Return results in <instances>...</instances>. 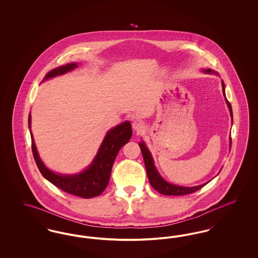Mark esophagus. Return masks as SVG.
<instances>
[{
	"label": "esophagus",
	"instance_id": "esophagus-1",
	"mask_svg": "<svg viewBox=\"0 0 258 258\" xmlns=\"http://www.w3.org/2000/svg\"><path fill=\"white\" fill-rule=\"evenodd\" d=\"M144 127V123L141 120H135L133 122V128L136 132H141Z\"/></svg>",
	"mask_w": 258,
	"mask_h": 258
}]
</instances>
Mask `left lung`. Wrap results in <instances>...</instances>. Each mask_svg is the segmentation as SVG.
<instances>
[{"label": "left lung", "mask_w": 258, "mask_h": 258, "mask_svg": "<svg viewBox=\"0 0 258 258\" xmlns=\"http://www.w3.org/2000/svg\"><path fill=\"white\" fill-rule=\"evenodd\" d=\"M202 72L204 74H213L218 75V74L215 71H213L211 69L203 70ZM221 86H222V94H223L225 102H226L227 107H228L229 112H230V117H231L232 123H233L232 107H231L230 102L227 100V98L225 97V90H224L225 86H224V83H223L222 80H221ZM139 147L141 149L142 156H143V159H144V163H145V167H146V171H147L149 182H150L151 185L161 195H164V196H185V195L192 194V192L197 191L210 182L209 181L205 184H199V185H196V186H183V185H177V184L168 183L160 176L157 167L155 166V161H154V159L152 157V154H151L150 150L148 149L146 143L142 139H141V142H139ZM229 147L231 148V137L229 138Z\"/></svg>", "instance_id": "8db88e82"}]
</instances>
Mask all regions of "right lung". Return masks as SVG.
<instances>
[{
    "label": "right lung",
    "instance_id": "1",
    "mask_svg": "<svg viewBox=\"0 0 258 258\" xmlns=\"http://www.w3.org/2000/svg\"><path fill=\"white\" fill-rule=\"evenodd\" d=\"M78 68V63L71 62L60 66L50 71L42 81L70 73ZM29 130L32 139V150L34 159L42 176L51 184L61 188V190L82 198H92L100 196L110 179L111 170L120 149L125 145L132 135L133 130L130 121H125L110 128L104 136L98 153L91 164L83 171L76 174H60L50 170L39 158L34 135L31 131V113L29 114Z\"/></svg>",
    "mask_w": 258,
    "mask_h": 258
}]
</instances>
